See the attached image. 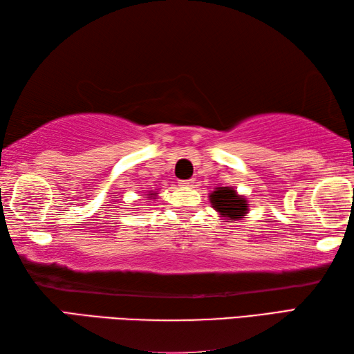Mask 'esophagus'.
Instances as JSON below:
<instances>
[{"mask_svg":"<svg viewBox=\"0 0 354 354\" xmlns=\"http://www.w3.org/2000/svg\"><path fill=\"white\" fill-rule=\"evenodd\" d=\"M179 185H181V187H193L194 179H183V181H179Z\"/></svg>","mask_w":354,"mask_h":354,"instance_id":"34e87169","label":"esophagus"}]
</instances>
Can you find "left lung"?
Segmentation results:
<instances>
[{
    "label": "left lung",
    "instance_id": "left-lung-1",
    "mask_svg": "<svg viewBox=\"0 0 354 354\" xmlns=\"http://www.w3.org/2000/svg\"><path fill=\"white\" fill-rule=\"evenodd\" d=\"M209 198H212L214 208L223 217L239 219L240 216H243L246 213V201L237 196L234 190L227 189V187H219V189H216Z\"/></svg>",
    "mask_w": 354,
    "mask_h": 354
}]
</instances>
